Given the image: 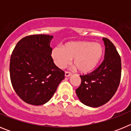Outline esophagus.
Instances as JSON below:
<instances>
[{"instance_id":"34e87169","label":"esophagus","mask_w":131,"mask_h":131,"mask_svg":"<svg viewBox=\"0 0 131 131\" xmlns=\"http://www.w3.org/2000/svg\"><path fill=\"white\" fill-rule=\"evenodd\" d=\"M71 73L70 72H68V71H66L65 72V76L66 77H69V76H71Z\"/></svg>"}]
</instances>
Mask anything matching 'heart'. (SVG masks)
<instances>
[{
    "mask_svg": "<svg viewBox=\"0 0 131 131\" xmlns=\"http://www.w3.org/2000/svg\"><path fill=\"white\" fill-rule=\"evenodd\" d=\"M104 54V48L98 42L89 41H70L62 45V48L52 49L51 56L58 68L63 69L72 59L73 64L79 72L86 74L95 69Z\"/></svg>",
    "mask_w": 131,
    "mask_h": 131,
    "instance_id": "obj_1",
    "label": "heart"
}]
</instances>
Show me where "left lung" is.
Listing matches in <instances>:
<instances>
[{"label":"left lung","mask_w":131,"mask_h":131,"mask_svg":"<svg viewBox=\"0 0 131 131\" xmlns=\"http://www.w3.org/2000/svg\"><path fill=\"white\" fill-rule=\"evenodd\" d=\"M104 60L89 74L81 75V83L76 94L83 104L98 107L107 103L117 90L121 79V62L116 48L109 39L103 38Z\"/></svg>","instance_id":"1"}]
</instances>
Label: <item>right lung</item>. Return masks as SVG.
<instances>
[{
    "mask_svg": "<svg viewBox=\"0 0 131 131\" xmlns=\"http://www.w3.org/2000/svg\"><path fill=\"white\" fill-rule=\"evenodd\" d=\"M53 37L34 35L21 39L10 57V75L16 94L25 102L40 106L48 102L65 77L51 56Z\"/></svg>",
    "mask_w": 131,
    "mask_h": 131,
    "instance_id": "1",
    "label": "right lung"
}]
</instances>
